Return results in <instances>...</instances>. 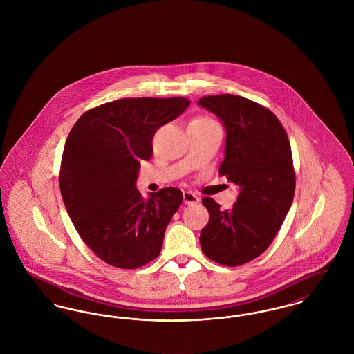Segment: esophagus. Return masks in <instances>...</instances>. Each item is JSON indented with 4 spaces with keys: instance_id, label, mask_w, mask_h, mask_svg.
Here are the masks:
<instances>
[{
    "instance_id": "1",
    "label": "esophagus",
    "mask_w": 354,
    "mask_h": 354,
    "mask_svg": "<svg viewBox=\"0 0 354 354\" xmlns=\"http://www.w3.org/2000/svg\"><path fill=\"white\" fill-rule=\"evenodd\" d=\"M184 203L187 205L198 204L200 203V197L197 194H194L193 192H184Z\"/></svg>"
}]
</instances>
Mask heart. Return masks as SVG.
<instances>
[{
  "mask_svg": "<svg viewBox=\"0 0 354 354\" xmlns=\"http://www.w3.org/2000/svg\"><path fill=\"white\" fill-rule=\"evenodd\" d=\"M190 124L192 125H197V127H204V128H206V127H220L216 120H213V118H210L207 115H198V117L193 118L190 121Z\"/></svg>",
  "mask_w": 354,
  "mask_h": 354,
  "instance_id": "obj_1",
  "label": "heart"
}]
</instances>
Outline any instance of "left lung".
<instances>
[{"mask_svg":"<svg viewBox=\"0 0 354 354\" xmlns=\"http://www.w3.org/2000/svg\"><path fill=\"white\" fill-rule=\"evenodd\" d=\"M198 105L223 120L226 145L218 173L240 186L230 210L203 198L209 223L201 249L220 265L240 266L269 248L290 209L296 173L289 138L274 113L241 95H206Z\"/></svg>","mask_w":354,"mask_h":354,"instance_id":"8db88e82","label":"left lung"}]
</instances>
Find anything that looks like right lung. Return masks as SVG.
Wrapping results in <instances>:
<instances>
[{"mask_svg": "<svg viewBox=\"0 0 354 354\" xmlns=\"http://www.w3.org/2000/svg\"><path fill=\"white\" fill-rule=\"evenodd\" d=\"M184 97L121 98L84 113L61 158L59 190L68 214L94 254L120 269L158 257L183 192L164 187L144 201L136 187L153 136L189 106Z\"/></svg>", "mask_w": 354, "mask_h": 354, "instance_id": "add662e5", "label": "right lung"}]
</instances>
